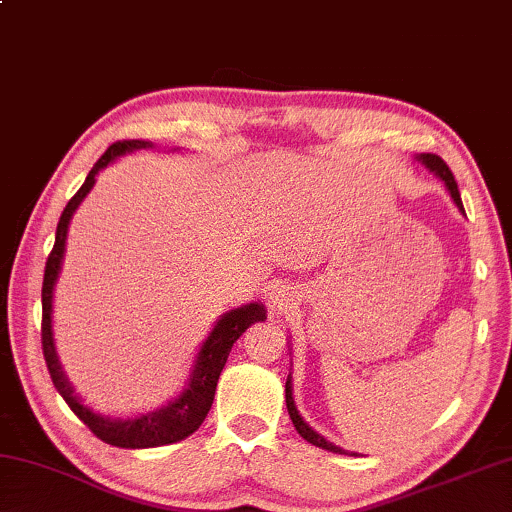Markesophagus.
I'll list each match as a JSON object with an SVG mask.
<instances>
[{
	"mask_svg": "<svg viewBox=\"0 0 512 512\" xmlns=\"http://www.w3.org/2000/svg\"><path fill=\"white\" fill-rule=\"evenodd\" d=\"M273 303H278V305H282V298H280V294H275V296H273Z\"/></svg>",
	"mask_w": 512,
	"mask_h": 512,
	"instance_id": "34e87169",
	"label": "esophagus"
}]
</instances>
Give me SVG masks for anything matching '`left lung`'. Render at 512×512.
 Listing matches in <instances>:
<instances>
[{"instance_id": "left-lung-1", "label": "left lung", "mask_w": 512, "mask_h": 512, "mask_svg": "<svg viewBox=\"0 0 512 512\" xmlns=\"http://www.w3.org/2000/svg\"><path fill=\"white\" fill-rule=\"evenodd\" d=\"M419 159L424 161V164H426L428 168L435 170V175H440V180L446 184V189H449L453 202H456L460 212L465 214V207H462V200H460V191H458L456 177H453V173L449 170V166L444 164V159H442V157H437V154H421ZM285 399H287L289 417H291V421H294V426H296V431H298V435H300V437H305L307 442L314 444V446H319V449H326V451H332V453H346L344 449H339V446H335L332 442H328L326 437H323V435H319L316 431H312V428L307 426L305 421H303V417L298 415V410H296V405H294V396H291V383H289V378H287V385H285Z\"/></svg>"}]
</instances>
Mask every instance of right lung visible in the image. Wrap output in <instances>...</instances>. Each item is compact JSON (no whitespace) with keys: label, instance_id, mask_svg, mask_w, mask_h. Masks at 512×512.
Listing matches in <instances>:
<instances>
[{"label":"right lung","instance_id":"right-lung-1","mask_svg":"<svg viewBox=\"0 0 512 512\" xmlns=\"http://www.w3.org/2000/svg\"><path fill=\"white\" fill-rule=\"evenodd\" d=\"M148 145H150L148 141H136V139L116 141L111 143L107 152L95 161V166L91 168V173H88L86 182L79 186V191L70 198V202L59 218L54 248L52 253L47 255L45 278H43V323H40V342H43L45 364H47V371H50V378L56 387V392L63 396V401L70 405V410L75 412V415L84 421L88 428H91V433L95 437H100L102 442H107L111 446H120V449H150V446L180 442L191 433H196L202 421H205L209 408H212L218 376H221V371L227 362V355H230L234 342H237V339L250 326H253V323L264 321V307L257 303L243 305L239 310L227 312L223 319L216 323V328L212 330V335L207 337L205 346L200 348L198 364L191 376L189 387L180 394V399H175L173 403H168L166 408H161L157 412H150V415L125 419V421L107 419V417L95 415V412L88 410L86 405H81L77 401V396L72 394L68 380L63 378L59 360H56L54 344H52V319H50L52 289H54L56 275H59V269H61L68 223L72 218V212H75L79 202L86 198V193L91 191V186L95 184L97 170L107 166L109 161H113L116 157H120V154H125L129 150L148 148Z\"/></svg>","mask_w":512,"mask_h":512}]
</instances>
